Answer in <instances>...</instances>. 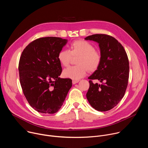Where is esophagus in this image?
<instances>
[{
  "label": "esophagus",
  "instance_id": "esophagus-1",
  "mask_svg": "<svg viewBox=\"0 0 148 148\" xmlns=\"http://www.w3.org/2000/svg\"><path fill=\"white\" fill-rule=\"evenodd\" d=\"M79 82L78 80H73L72 82H73V84H75L77 83H78Z\"/></svg>",
  "mask_w": 148,
  "mask_h": 148
}]
</instances>
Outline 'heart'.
<instances>
[{
  "instance_id": "b5f03b06",
  "label": "heart",
  "mask_w": 148,
  "mask_h": 148,
  "mask_svg": "<svg viewBox=\"0 0 148 148\" xmlns=\"http://www.w3.org/2000/svg\"><path fill=\"white\" fill-rule=\"evenodd\" d=\"M73 57H78V66L65 69L62 73L63 77L78 80L85 77L88 70H96L100 65L101 56L94 46L89 42L84 40L75 41L71 45L70 50H62L58 54V59L63 66L69 65Z\"/></svg>"
}]
</instances>
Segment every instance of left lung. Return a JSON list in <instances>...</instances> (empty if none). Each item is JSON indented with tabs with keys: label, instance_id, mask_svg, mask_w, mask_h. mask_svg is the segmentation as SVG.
I'll list each match as a JSON object with an SVG mask.
<instances>
[{
	"label": "left lung",
	"instance_id": "left-lung-1",
	"mask_svg": "<svg viewBox=\"0 0 148 148\" xmlns=\"http://www.w3.org/2000/svg\"><path fill=\"white\" fill-rule=\"evenodd\" d=\"M99 45L101 61L94 73L88 77L90 88L86 94L91 106L98 111H107L119 102L128 86L129 60L126 53L114 37L96 34L85 38ZM98 79L101 84L91 81Z\"/></svg>",
	"mask_w": 148,
	"mask_h": 148
}]
</instances>
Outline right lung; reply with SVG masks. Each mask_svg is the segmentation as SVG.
I'll return each instance as SVG.
<instances>
[{
	"label": "right lung",
	"mask_w": 148,
	"mask_h": 148,
	"mask_svg": "<svg viewBox=\"0 0 148 148\" xmlns=\"http://www.w3.org/2000/svg\"><path fill=\"white\" fill-rule=\"evenodd\" d=\"M56 37L37 38L20 56L18 71L23 94L30 106L44 114H54L61 107L72 87L70 78H61L58 54L67 43Z\"/></svg>",
	"instance_id": "add662e5"
}]
</instances>
